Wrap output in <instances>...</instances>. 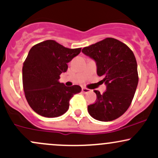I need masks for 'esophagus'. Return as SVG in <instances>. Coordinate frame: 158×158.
Returning <instances> with one entry per match:
<instances>
[{"mask_svg": "<svg viewBox=\"0 0 158 158\" xmlns=\"http://www.w3.org/2000/svg\"><path fill=\"white\" fill-rule=\"evenodd\" d=\"M82 91L83 93H88V92H89V91H90V89H88V88H87L83 87L82 88Z\"/></svg>", "mask_w": 158, "mask_h": 158, "instance_id": "obj_1", "label": "esophagus"}]
</instances>
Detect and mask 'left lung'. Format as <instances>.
Instances as JSON below:
<instances>
[{
  "label": "left lung",
  "instance_id": "obj_1",
  "mask_svg": "<svg viewBox=\"0 0 158 158\" xmlns=\"http://www.w3.org/2000/svg\"><path fill=\"white\" fill-rule=\"evenodd\" d=\"M82 52L96 61L98 75L106 85L103 94L94 90L97 101L88 106V113L98 121L115 120L129 108L137 87L134 54L127 45L112 37L86 46Z\"/></svg>",
  "mask_w": 158,
  "mask_h": 158
}]
</instances>
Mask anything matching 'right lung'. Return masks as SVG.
Instances as JSON below:
<instances>
[{
  "instance_id": "obj_1",
  "label": "right lung",
  "mask_w": 158,
  "mask_h": 158,
  "mask_svg": "<svg viewBox=\"0 0 158 158\" xmlns=\"http://www.w3.org/2000/svg\"><path fill=\"white\" fill-rule=\"evenodd\" d=\"M81 49L66 48L52 40L31 48L22 67V83L27 103L40 115H63L68 110L70 99L81 91L79 85L67 87L58 82L60 74L68 69L67 63Z\"/></svg>"
}]
</instances>
